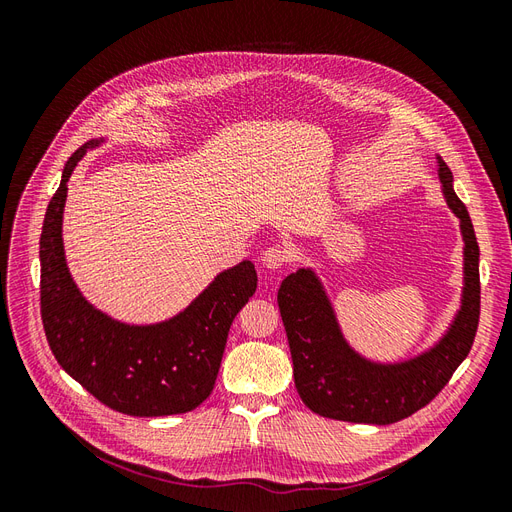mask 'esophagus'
I'll return each mask as SVG.
<instances>
[{
  "mask_svg": "<svg viewBox=\"0 0 512 512\" xmlns=\"http://www.w3.org/2000/svg\"><path fill=\"white\" fill-rule=\"evenodd\" d=\"M290 262V252L282 245H271L262 254V265L269 267V269H282L284 265Z\"/></svg>",
  "mask_w": 512,
  "mask_h": 512,
  "instance_id": "obj_1",
  "label": "esophagus"
}]
</instances>
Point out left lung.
<instances>
[{
	"instance_id": "1",
	"label": "left lung",
	"mask_w": 512,
	"mask_h": 512,
	"mask_svg": "<svg viewBox=\"0 0 512 512\" xmlns=\"http://www.w3.org/2000/svg\"><path fill=\"white\" fill-rule=\"evenodd\" d=\"M438 175L446 205L461 222L463 292L459 312L436 346L408 361H369L346 342L314 269L290 273L277 290L294 386L312 412L348 423H397L427 406L468 356L480 316L478 243L470 213L453 190L451 168L440 156Z\"/></svg>"
}]
</instances>
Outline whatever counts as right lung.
I'll use <instances>...</instances> for the list:
<instances>
[{
    "label": "right lung",
    "mask_w": 512,
    "mask_h": 512,
    "mask_svg": "<svg viewBox=\"0 0 512 512\" xmlns=\"http://www.w3.org/2000/svg\"><path fill=\"white\" fill-rule=\"evenodd\" d=\"M104 138L76 149L46 207L40 235V312L57 363L104 406L130 416L198 408L218 378L230 324L256 292L250 260L222 271L177 316L126 324L91 305L66 265L61 222L76 164Z\"/></svg>",
    "instance_id": "obj_1"
}]
</instances>
